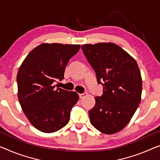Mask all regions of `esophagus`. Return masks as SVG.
Wrapping results in <instances>:
<instances>
[{
	"instance_id": "obj_1",
	"label": "esophagus",
	"mask_w": 160,
	"mask_h": 160,
	"mask_svg": "<svg viewBox=\"0 0 160 160\" xmlns=\"http://www.w3.org/2000/svg\"><path fill=\"white\" fill-rule=\"evenodd\" d=\"M86 95H87L86 92H83V93H80V94H79V97H80V98H84Z\"/></svg>"
}]
</instances>
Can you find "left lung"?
I'll list each match as a JSON object with an SVG mask.
<instances>
[{
	"mask_svg": "<svg viewBox=\"0 0 160 160\" xmlns=\"http://www.w3.org/2000/svg\"><path fill=\"white\" fill-rule=\"evenodd\" d=\"M96 74L103 95L96 96L89 111L91 124L106 134L118 132L128 124L141 102L142 80L137 62L113 43L82 46Z\"/></svg>",
	"mask_w": 160,
	"mask_h": 160,
	"instance_id": "obj_1",
	"label": "left lung"
}]
</instances>
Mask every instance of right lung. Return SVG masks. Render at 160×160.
Segmentation results:
<instances>
[{
  "instance_id": "add662e5",
  "label": "right lung",
  "mask_w": 160,
  "mask_h": 160,
  "mask_svg": "<svg viewBox=\"0 0 160 160\" xmlns=\"http://www.w3.org/2000/svg\"><path fill=\"white\" fill-rule=\"evenodd\" d=\"M80 48L78 44L44 43L33 49L19 68V103L30 123L42 132H55L69 122L79 95L57 88L54 82L64 79L69 60Z\"/></svg>"
}]
</instances>
